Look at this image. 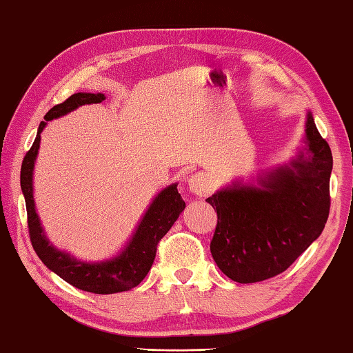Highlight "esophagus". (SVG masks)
Listing matches in <instances>:
<instances>
[{"mask_svg":"<svg viewBox=\"0 0 353 353\" xmlns=\"http://www.w3.org/2000/svg\"><path fill=\"white\" fill-rule=\"evenodd\" d=\"M188 184H189V189L197 195H207L213 191L211 178L208 175H205V173H195V175L189 176Z\"/></svg>","mask_w":353,"mask_h":353,"instance_id":"obj_1","label":"esophagus"}]
</instances>
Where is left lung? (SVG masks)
I'll use <instances>...</instances> for the list:
<instances>
[{
  "label": "left lung",
  "mask_w": 353,
  "mask_h": 353,
  "mask_svg": "<svg viewBox=\"0 0 353 353\" xmlns=\"http://www.w3.org/2000/svg\"><path fill=\"white\" fill-rule=\"evenodd\" d=\"M305 142L307 158L300 153L260 176V186L233 183L207 199L218 211L211 256L232 281L251 284L281 274L327 224L333 156L311 112Z\"/></svg>",
  "instance_id": "1"
}]
</instances>
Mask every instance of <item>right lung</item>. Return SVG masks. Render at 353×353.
<instances>
[{
  "mask_svg": "<svg viewBox=\"0 0 353 353\" xmlns=\"http://www.w3.org/2000/svg\"><path fill=\"white\" fill-rule=\"evenodd\" d=\"M104 99L105 96L102 93H75L61 104L52 107L47 112L46 121L39 124L34 143L26 153L20 170V186L26 203V214H28L30 240L37 257L44 262L48 270L57 273L70 285L99 295L126 292L142 283L154 262L156 249L161 238L170 230L173 222L186 207L181 195L178 194L176 183L162 189L146 210L132 238L123 251L117 257L104 260V262H82L50 245L41 225L39 216L36 213L34 199H32V170H34L37 150L41 143V132L47 121L66 115L80 105L99 104Z\"/></svg>",
  "mask_w": 353,
  "mask_h": 353,
  "instance_id": "1",
  "label": "right lung"
}]
</instances>
